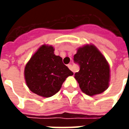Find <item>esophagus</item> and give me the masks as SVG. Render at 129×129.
Here are the masks:
<instances>
[{
  "mask_svg": "<svg viewBox=\"0 0 129 129\" xmlns=\"http://www.w3.org/2000/svg\"><path fill=\"white\" fill-rule=\"evenodd\" d=\"M68 67L69 68V69H70V70H72V71H73V66L71 64H68ZM74 72V71H73Z\"/></svg>",
  "mask_w": 129,
  "mask_h": 129,
  "instance_id": "34e87169",
  "label": "esophagus"
}]
</instances>
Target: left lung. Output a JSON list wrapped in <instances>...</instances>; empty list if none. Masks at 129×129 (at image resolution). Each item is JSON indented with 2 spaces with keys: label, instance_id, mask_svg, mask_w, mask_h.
I'll return each mask as SVG.
<instances>
[{
  "label": "left lung",
  "instance_id": "8db88e82",
  "mask_svg": "<svg viewBox=\"0 0 129 129\" xmlns=\"http://www.w3.org/2000/svg\"><path fill=\"white\" fill-rule=\"evenodd\" d=\"M74 61L80 69L75 74L81 91L93 96L107 89L110 81L108 61L95 45H86L79 48L74 55Z\"/></svg>",
  "mask_w": 129,
  "mask_h": 129
}]
</instances>
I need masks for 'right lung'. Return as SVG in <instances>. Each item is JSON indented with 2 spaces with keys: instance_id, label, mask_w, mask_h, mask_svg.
<instances>
[{
  "instance_id": "right-lung-1",
  "label": "right lung",
  "mask_w": 129,
  "mask_h": 129,
  "mask_svg": "<svg viewBox=\"0 0 129 129\" xmlns=\"http://www.w3.org/2000/svg\"><path fill=\"white\" fill-rule=\"evenodd\" d=\"M52 45H43L27 63L24 75L29 89L37 95L50 97L61 89L63 83L73 73L54 53Z\"/></svg>"
}]
</instances>
